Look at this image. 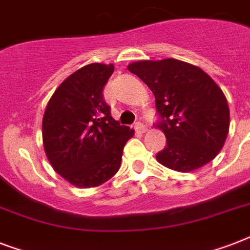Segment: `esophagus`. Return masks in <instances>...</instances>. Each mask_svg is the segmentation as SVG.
I'll return each mask as SVG.
<instances>
[{"label":"esophagus","instance_id":"34e87169","mask_svg":"<svg viewBox=\"0 0 250 250\" xmlns=\"http://www.w3.org/2000/svg\"><path fill=\"white\" fill-rule=\"evenodd\" d=\"M135 128H136V131L137 132H140V133H144V132H146V125H143V123H140V122H139V123H136V125H135Z\"/></svg>","mask_w":250,"mask_h":250}]
</instances>
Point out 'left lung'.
Returning a JSON list of instances; mask_svg holds the SVG:
<instances>
[{"mask_svg":"<svg viewBox=\"0 0 250 250\" xmlns=\"http://www.w3.org/2000/svg\"><path fill=\"white\" fill-rule=\"evenodd\" d=\"M152 90L167 145L156 156L170 170L189 172L209 164L225 145L229 129L227 98L194 64L166 58L127 66Z\"/></svg>","mask_w":250,"mask_h":250,"instance_id":"8db88e82","label":"left lung"}]
</instances>
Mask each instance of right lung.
Returning a JSON list of instances; mask_svg holds the SVG:
<instances>
[{
	"label": "right lung",
	"instance_id": "add662e5",
	"mask_svg": "<svg viewBox=\"0 0 250 250\" xmlns=\"http://www.w3.org/2000/svg\"><path fill=\"white\" fill-rule=\"evenodd\" d=\"M114 64L90 63L64 79L42 117V144L52 167L79 188L98 187L121 167L125 143L135 135L115 121L102 92Z\"/></svg>",
	"mask_w": 250,
	"mask_h": 250
}]
</instances>
